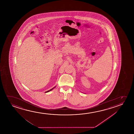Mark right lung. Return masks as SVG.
<instances>
[{
    "label": "right lung",
    "mask_w": 134,
    "mask_h": 134,
    "mask_svg": "<svg viewBox=\"0 0 134 134\" xmlns=\"http://www.w3.org/2000/svg\"><path fill=\"white\" fill-rule=\"evenodd\" d=\"M55 88V87H53V88H52V89H51V90H49V91H46V92H45V93L48 92H49V91H52V90H53V89H54V88Z\"/></svg>",
    "instance_id": "add662e5"
}]
</instances>
